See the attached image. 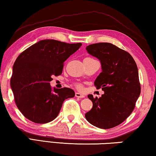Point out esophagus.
Listing matches in <instances>:
<instances>
[{
  "label": "esophagus",
  "instance_id": "34e87169",
  "mask_svg": "<svg viewBox=\"0 0 156 156\" xmlns=\"http://www.w3.org/2000/svg\"><path fill=\"white\" fill-rule=\"evenodd\" d=\"M75 97H78V98H84V95L82 94H81V93L76 92L75 93Z\"/></svg>",
  "mask_w": 156,
  "mask_h": 156
}]
</instances>
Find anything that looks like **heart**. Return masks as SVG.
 <instances>
[{"label":"heart","mask_w":156,"mask_h":156,"mask_svg":"<svg viewBox=\"0 0 156 156\" xmlns=\"http://www.w3.org/2000/svg\"><path fill=\"white\" fill-rule=\"evenodd\" d=\"M76 87H77L78 89H82V86H81V85H80V84H76Z\"/></svg>","instance_id":"obj_1"}]
</instances>
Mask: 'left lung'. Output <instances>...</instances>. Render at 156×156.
<instances>
[{
  "label": "left lung",
  "mask_w": 156,
  "mask_h": 156,
  "mask_svg": "<svg viewBox=\"0 0 156 156\" xmlns=\"http://www.w3.org/2000/svg\"><path fill=\"white\" fill-rule=\"evenodd\" d=\"M86 49L101 62L102 72L94 86L104 94L100 98L88 95L93 107L85 117L96 127L112 129L123 122L135 108L140 94L137 65L129 52L112 43L91 44Z\"/></svg>",
  "instance_id": "1"
}]
</instances>
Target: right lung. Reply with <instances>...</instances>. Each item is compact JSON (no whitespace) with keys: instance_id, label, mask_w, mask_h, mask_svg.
Here are the masks:
<instances>
[{"instance_id":"1","label":"right lung","mask_w":156,"mask_h":156,"mask_svg":"<svg viewBox=\"0 0 156 156\" xmlns=\"http://www.w3.org/2000/svg\"><path fill=\"white\" fill-rule=\"evenodd\" d=\"M55 40H44L29 47L17 57L10 87L17 107L36 123L50 122L58 116L64 101L74 97L72 89L52 90V76L60 75L64 62L82 46Z\"/></svg>"}]
</instances>
